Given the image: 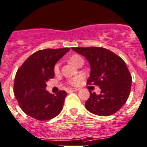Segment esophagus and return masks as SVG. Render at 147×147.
Returning <instances> with one entry per match:
<instances>
[{"label":"esophagus","instance_id":"obj_1","mask_svg":"<svg viewBox=\"0 0 147 147\" xmlns=\"http://www.w3.org/2000/svg\"><path fill=\"white\" fill-rule=\"evenodd\" d=\"M79 89L78 88H74V89H68V92H75V91H78Z\"/></svg>","mask_w":147,"mask_h":147}]
</instances>
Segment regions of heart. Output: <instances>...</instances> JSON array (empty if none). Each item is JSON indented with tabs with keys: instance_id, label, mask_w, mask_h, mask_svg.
Instances as JSON below:
<instances>
[{
	"instance_id": "obj_1",
	"label": "heart",
	"mask_w": 147,
	"mask_h": 147,
	"mask_svg": "<svg viewBox=\"0 0 147 147\" xmlns=\"http://www.w3.org/2000/svg\"><path fill=\"white\" fill-rule=\"evenodd\" d=\"M80 60H82V57H79V56H78V55H73L72 57H70L69 62L70 63H71L72 65H75L77 63V62L79 61ZM59 70H60V64L57 63V64L55 65V68H54V71H55V73L57 74V73L59 72ZM80 79V76H76V77L71 79V80L69 81V83L71 84H72V85H76V84L79 82Z\"/></svg>"
}]
</instances>
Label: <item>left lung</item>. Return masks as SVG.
Segmentation results:
<instances>
[{
	"label": "left lung",
	"mask_w": 147,
	"mask_h": 147,
	"mask_svg": "<svg viewBox=\"0 0 147 147\" xmlns=\"http://www.w3.org/2000/svg\"><path fill=\"white\" fill-rule=\"evenodd\" d=\"M90 64L87 84L98 85L100 95L90 91L85 103L87 111L95 115L109 116L120 109L127 101L132 77L125 63L114 52L102 47H73Z\"/></svg>",
	"instance_id": "obj_1"
}]
</instances>
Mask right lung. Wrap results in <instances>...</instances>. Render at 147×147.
Masks as SVG:
<instances>
[{"label": "right lung", "mask_w": 147, "mask_h": 147, "mask_svg": "<svg viewBox=\"0 0 147 147\" xmlns=\"http://www.w3.org/2000/svg\"><path fill=\"white\" fill-rule=\"evenodd\" d=\"M69 48L46 49L30 55L17 71L14 79V92L22 110L38 120H49L62 111L65 91L56 95L47 90V82L55 76V64Z\"/></svg>", "instance_id": "1"}]
</instances>
